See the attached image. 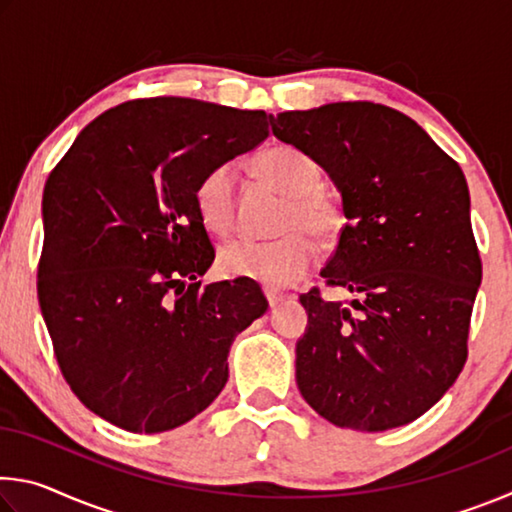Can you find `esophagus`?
Masks as SVG:
<instances>
[{
	"instance_id": "obj_1",
	"label": "esophagus",
	"mask_w": 512,
	"mask_h": 512,
	"mask_svg": "<svg viewBox=\"0 0 512 512\" xmlns=\"http://www.w3.org/2000/svg\"><path fill=\"white\" fill-rule=\"evenodd\" d=\"M264 293H266V300H268V305H271V307H277V302H280V300L284 298L282 293L275 291V289H266Z\"/></svg>"
}]
</instances>
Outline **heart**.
<instances>
[{"instance_id": "heart-1", "label": "heart", "mask_w": 512, "mask_h": 512, "mask_svg": "<svg viewBox=\"0 0 512 512\" xmlns=\"http://www.w3.org/2000/svg\"><path fill=\"white\" fill-rule=\"evenodd\" d=\"M268 183L287 194L280 212L282 235L273 239L235 237L219 248L216 264L228 277H248L266 287H287L316 262V239L329 241L343 230V210L320 187L318 162L293 146H275L255 160ZM196 205L207 228L225 232L235 221V169H212L196 189Z\"/></svg>"}]
</instances>
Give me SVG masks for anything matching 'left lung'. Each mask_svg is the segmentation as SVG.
<instances>
[{
	"label": "left lung",
	"instance_id": "left-lung-1",
	"mask_svg": "<svg viewBox=\"0 0 512 512\" xmlns=\"http://www.w3.org/2000/svg\"><path fill=\"white\" fill-rule=\"evenodd\" d=\"M273 135L311 155L343 216L320 271L354 300L300 296L302 397L336 427L386 431L427 413L461 375L481 259L458 164L411 117L370 101L280 112Z\"/></svg>",
	"mask_w": 512,
	"mask_h": 512
}]
</instances>
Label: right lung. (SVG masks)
I'll return each mask as SVG.
<instances>
[{
	"label": "right lung",
	"instance_id": "obj_1",
	"mask_svg": "<svg viewBox=\"0 0 512 512\" xmlns=\"http://www.w3.org/2000/svg\"><path fill=\"white\" fill-rule=\"evenodd\" d=\"M268 137L264 110L158 97L103 112L42 194L38 300L74 395L133 433L176 429L228 381V352L266 311L253 282L198 277L214 262L196 189Z\"/></svg>",
	"mask_w": 512,
	"mask_h": 512
}]
</instances>
